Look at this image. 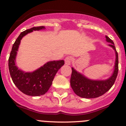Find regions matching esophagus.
Segmentation results:
<instances>
[{"label": "esophagus", "mask_w": 126, "mask_h": 126, "mask_svg": "<svg viewBox=\"0 0 126 126\" xmlns=\"http://www.w3.org/2000/svg\"><path fill=\"white\" fill-rule=\"evenodd\" d=\"M72 57H70V56H68V57H66L65 59H64V62H65V64H67V65H69L71 64V62H72Z\"/></svg>", "instance_id": "esophagus-1"}]
</instances>
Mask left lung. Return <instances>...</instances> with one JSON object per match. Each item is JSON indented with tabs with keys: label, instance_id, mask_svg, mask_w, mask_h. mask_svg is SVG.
<instances>
[{
	"label": "left lung",
	"instance_id": "8db88e82",
	"mask_svg": "<svg viewBox=\"0 0 126 126\" xmlns=\"http://www.w3.org/2000/svg\"><path fill=\"white\" fill-rule=\"evenodd\" d=\"M107 41L110 43V46L113 48L116 52V62L115 71L112 76L106 80H91L88 79L80 74L72 68V74L70 80L71 88L74 92L83 98H96L105 94L113 85L118 73V55L113 41L107 36Z\"/></svg>",
	"mask_w": 126,
	"mask_h": 126
}]
</instances>
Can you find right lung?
Masks as SVG:
<instances>
[{"label": "right lung", "instance_id": "1", "mask_svg": "<svg viewBox=\"0 0 126 126\" xmlns=\"http://www.w3.org/2000/svg\"><path fill=\"white\" fill-rule=\"evenodd\" d=\"M43 29L44 26L34 27L21 32L13 45L8 59L9 71L13 82L21 92L29 96L44 94L51 86L57 71L64 64L63 60L49 62L33 72H24L15 65V58L22 38L33 30Z\"/></svg>", "mask_w": 126, "mask_h": 126}]
</instances>
